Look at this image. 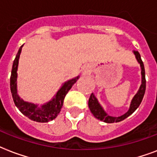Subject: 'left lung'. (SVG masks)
Listing matches in <instances>:
<instances>
[{
  "label": "left lung",
  "mask_w": 157,
  "mask_h": 157,
  "mask_svg": "<svg viewBox=\"0 0 157 157\" xmlns=\"http://www.w3.org/2000/svg\"><path fill=\"white\" fill-rule=\"evenodd\" d=\"M135 55L137 61L140 64V67H141V75H142V84L140 87H139V90L137 92V94L134 96V98L131 100L130 103V106L128 110V112L126 113H124V115H122L121 117H112L107 114V112H105L103 107L101 106L100 103H98V99L95 97V95L93 93L91 94L90 99H89V107L90 112H92V114L94 116L95 118L100 120L102 121L106 122V123H114V122H120L129 117L135 110L139 107V106L141 103L143 98H144V94H145V90H146V79H145V69H144V63L142 61L141 56L138 51L134 50L133 51Z\"/></svg>",
  "instance_id": "1"
}]
</instances>
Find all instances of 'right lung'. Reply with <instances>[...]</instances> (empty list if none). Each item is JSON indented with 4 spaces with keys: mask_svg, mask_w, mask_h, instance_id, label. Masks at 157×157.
<instances>
[{
    "mask_svg": "<svg viewBox=\"0 0 157 157\" xmlns=\"http://www.w3.org/2000/svg\"><path fill=\"white\" fill-rule=\"evenodd\" d=\"M23 45H21L19 48L15 59L13 60L12 71L10 76V90L13 97V102L15 106L18 108V110L23 113L24 116L28 117L32 121L36 122L45 123L55 119L57 116L61 111V108L63 104V100L65 96L67 94L70 89L72 87L74 84L76 83L79 79L80 76H77L75 78H72L69 81L64 82L59 90L57 91L55 95L51 98V100L47 102L46 103L39 106L38 104H35L33 103H28L19 97L18 94V89H17V77H18V60L20 57L21 51Z\"/></svg>",
    "mask_w": 157,
    "mask_h": 157,
    "instance_id": "1",
    "label": "right lung"
}]
</instances>
